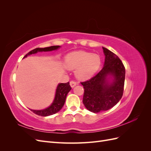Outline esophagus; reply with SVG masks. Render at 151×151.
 Instances as JSON below:
<instances>
[{
    "label": "esophagus",
    "mask_w": 151,
    "mask_h": 151,
    "mask_svg": "<svg viewBox=\"0 0 151 151\" xmlns=\"http://www.w3.org/2000/svg\"><path fill=\"white\" fill-rule=\"evenodd\" d=\"M77 84V83H76V81H71L70 82V86L72 87V88H74V87H75Z\"/></svg>",
    "instance_id": "obj_1"
}]
</instances>
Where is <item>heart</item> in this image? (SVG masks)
<instances>
[{"label":"heart","instance_id":"b5f03b06","mask_svg":"<svg viewBox=\"0 0 151 151\" xmlns=\"http://www.w3.org/2000/svg\"><path fill=\"white\" fill-rule=\"evenodd\" d=\"M63 65L68 70L76 69L75 74L79 79L87 80L98 70L101 58L97 54L88 52H74L65 57Z\"/></svg>","mask_w":151,"mask_h":151}]
</instances>
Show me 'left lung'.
Masks as SVG:
<instances>
[{
    "label": "left lung",
    "mask_w": 151,
    "mask_h": 151,
    "mask_svg": "<svg viewBox=\"0 0 151 151\" xmlns=\"http://www.w3.org/2000/svg\"><path fill=\"white\" fill-rule=\"evenodd\" d=\"M105 55L104 66L91 79L81 83L84 89L83 102L93 113L108 110L122 98L124 88L125 68L120 59L108 49L103 47Z\"/></svg>",
    "instance_id": "left-lung-1"
}]
</instances>
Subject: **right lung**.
I'll use <instances>...</instances> for the list:
<instances>
[{
    "label": "right lung",
    "instance_id": "add662e5",
    "mask_svg": "<svg viewBox=\"0 0 151 151\" xmlns=\"http://www.w3.org/2000/svg\"><path fill=\"white\" fill-rule=\"evenodd\" d=\"M59 48H60V46H52L46 48H37L31 50L29 53H27L24 57V58L27 57L30 55L35 54L38 52H50L53 51V50H57ZM71 89L72 88L69 84V82H68L67 83L58 84L56 89L54 99L50 106L44 109H40V110H35V109H30L33 113L36 114V115L42 116H47L57 113L60 110L63 105H64L67 95L71 90Z\"/></svg>",
    "mask_w": 151,
    "mask_h": 151
}]
</instances>
